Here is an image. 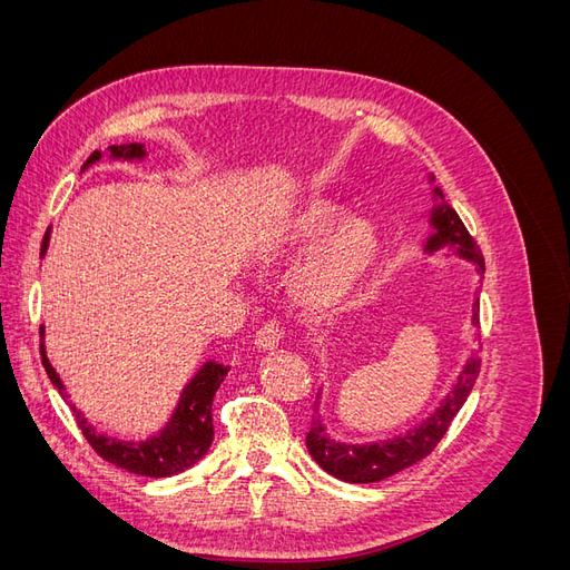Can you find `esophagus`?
Returning a JSON list of instances; mask_svg holds the SVG:
<instances>
[{
	"mask_svg": "<svg viewBox=\"0 0 570 570\" xmlns=\"http://www.w3.org/2000/svg\"><path fill=\"white\" fill-rule=\"evenodd\" d=\"M283 340V325L278 321H268L258 327L254 335V344L258 350H275Z\"/></svg>",
	"mask_w": 570,
	"mask_h": 570,
	"instance_id": "esophagus-1",
	"label": "esophagus"
}]
</instances>
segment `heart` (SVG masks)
<instances>
[{"label":"heart","instance_id":"obj_1","mask_svg":"<svg viewBox=\"0 0 570 570\" xmlns=\"http://www.w3.org/2000/svg\"><path fill=\"white\" fill-rule=\"evenodd\" d=\"M306 249L289 273V297L312 316L331 314L366 283L381 256V237L371 220L347 218L331 199H308L275 228L266 252Z\"/></svg>","mask_w":570,"mask_h":570}]
</instances>
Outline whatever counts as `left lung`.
I'll list each match as a JSON object with an SVG mask.
<instances>
[{"mask_svg": "<svg viewBox=\"0 0 570 570\" xmlns=\"http://www.w3.org/2000/svg\"><path fill=\"white\" fill-rule=\"evenodd\" d=\"M435 197L440 202L444 199L442 189L435 187ZM430 226L435 228V233L428 237L425 252H438L442 247L456 249L461 258H469L478 266V273H485V258H482L480 247L475 245V239L465 230L461 218L456 216L454 209H450V204H438L433 206V214H430ZM478 312L480 306L475 302L473 306V323L478 325ZM480 350L471 354V358L465 361V366L459 375L456 385L452 392L444 396L442 404L430 413V416L411 428L409 433L392 438V440H381V442H368V444H344L335 442L325 435V428L318 416L312 419V430L306 433V450L314 456V461L321 465L325 473H331L344 482H377L385 480L394 473H400L409 465L421 461L430 452L435 450L438 442L444 438L446 430H450L454 416L463 402L469 400V394L475 385V377L480 371ZM318 413V402L316 409Z\"/></svg>", "mask_w": 570, "mask_h": 570, "instance_id": "obj_1", "label": "left lung"}]
</instances>
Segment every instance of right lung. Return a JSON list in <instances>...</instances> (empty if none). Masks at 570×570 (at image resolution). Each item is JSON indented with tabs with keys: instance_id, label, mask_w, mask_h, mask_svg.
Here are the masks:
<instances>
[{
	"instance_id": "1",
	"label": "right lung",
	"mask_w": 570,
	"mask_h": 570,
	"mask_svg": "<svg viewBox=\"0 0 570 570\" xmlns=\"http://www.w3.org/2000/svg\"><path fill=\"white\" fill-rule=\"evenodd\" d=\"M145 154H147L145 145H135V142L109 147V159L132 161V159H145ZM99 159H101V151H92L90 159L85 161L82 168H88ZM47 243L49 237L45 235L40 256H45ZM40 335L45 337V327H40ZM40 354H42V366L49 375L51 385L61 392L63 400H68L59 373L51 368L49 358L45 354V344H40ZM226 373H228V366L216 364V361H206L193 381L185 385L178 409L174 411V416H170L166 428L159 435H151L149 440H142V442H126V440L101 435L73 404H71V411L78 428L82 430L85 440L90 442L92 450L105 461L118 465V469H126L130 473L147 475V478L176 475L187 471L189 465H195L212 446V440H214L212 402Z\"/></svg>"
}]
</instances>
